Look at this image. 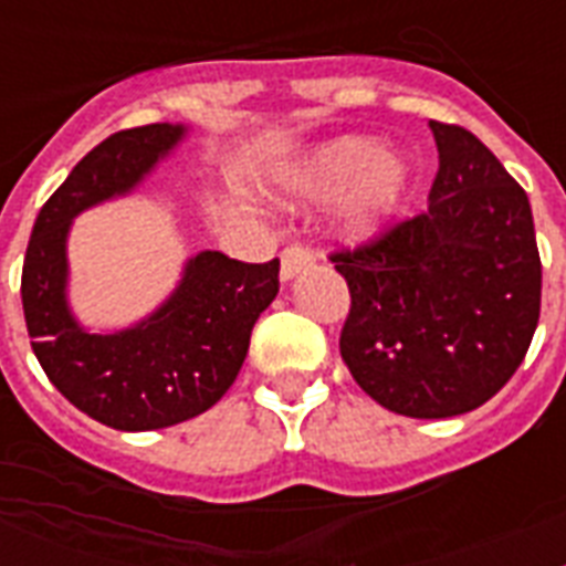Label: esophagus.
<instances>
[{
	"label": "esophagus",
	"instance_id": "34e87169",
	"mask_svg": "<svg viewBox=\"0 0 566 566\" xmlns=\"http://www.w3.org/2000/svg\"><path fill=\"white\" fill-rule=\"evenodd\" d=\"M308 266H314L311 249L287 247L282 252V270H279V275H282V282H291V279H296L300 273H305Z\"/></svg>",
	"mask_w": 566,
	"mask_h": 566
}]
</instances>
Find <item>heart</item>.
<instances>
[{
    "instance_id": "heart-1",
    "label": "heart",
    "mask_w": 566,
    "mask_h": 566,
    "mask_svg": "<svg viewBox=\"0 0 566 566\" xmlns=\"http://www.w3.org/2000/svg\"><path fill=\"white\" fill-rule=\"evenodd\" d=\"M420 161L408 153L387 155L376 137H337L273 176L275 193L293 199H337L340 234L353 243L381 238L411 202Z\"/></svg>"
}]
</instances>
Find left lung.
Instances as JSON below:
<instances>
[{
  "label": "left lung",
  "mask_w": 566,
  "mask_h": 566,
  "mask_svg": "<svg viewBox=\"0 0 566 566\" xmlns=\"http://www.w3.org/2000/svg\"><path fill=\"white\" fill-rule=\"evenodd\" d=\"M429 211L332 255L353 308L340 355L381 408L443 420L484 405L523 364L541 317V255L526 190L461 126L429 123Z\"/></svg>",
  "instance_id": "1"
}]
</instances>
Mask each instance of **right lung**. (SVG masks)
I'll list each match as a JSON object with an SVG mask.
<instances>
[{
  "label": "right lung",
  "mask_w": 566,
  "mask_h": 566,
  "mask_svg": "<svg viewBox=\"0 0 566 566\" xmlns=\"http://www.w3.org/2000/svg\"><path fill=\"white\" fill-rule=\"evenodd\" d=\"M185 137L181 123H153L102 140L40 208L25 249L22 311L40 367L78 411L117 431L167 429L220 402L255 319L279 293V258L243 264L205 249L185 261L170 296L132 326L96 332L73 314V220L135 193Z\"/></svg>",
  "instance_id": "obj_1"
}]
</instances>
